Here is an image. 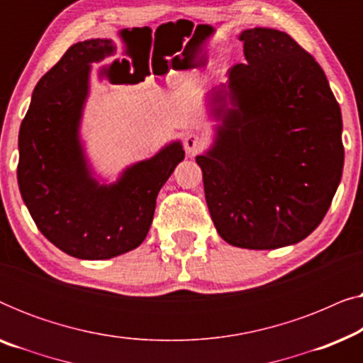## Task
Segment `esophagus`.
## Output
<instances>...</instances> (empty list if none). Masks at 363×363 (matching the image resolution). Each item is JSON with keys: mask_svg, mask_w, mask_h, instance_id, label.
Listing matches in <instances>:
<instances>
[{"mask_svg": "<svg viewBox=\"0 0 363 363\" xmlns=\"http://www.w3.org/2000/svg\"><path fill=\"white\" fill-rule=\"evenodd\" d=\"M203 147H205V140L196 133H188L185 137V150L188 155H196L198 152L203 150Z\"/></svg>", "mask_w": 363, "mask_h": 363, "instance_id": "obj_1", "label": "esophagus"}]
</instances>
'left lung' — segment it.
Segmentation results:
<instances>
[{
	"mask_svg": "<svg viewBox=\"0 0 363 363\" xmlns=\"http://www.w3.org/2000/svg\"><path fill=\"white\" fill-rule=\"evenodd\" d=\"M245 64L208 94L218 121L196 157L211 220L228 245L276 250L311 235L342 178V113L324 71L289 34L245 29Z\"/></svg>",
	"mask_w": 363,
	"mask_h": 363,
	"instance_id": "left-lung-1",
	"label": "left lung"
}]
</instances>
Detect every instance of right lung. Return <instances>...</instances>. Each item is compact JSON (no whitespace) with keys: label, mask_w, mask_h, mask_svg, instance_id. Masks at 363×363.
Wrapping results in <instances>:
<instances>
[{"label":"right lung","mask_w":363,"mask_h":363,"mask_svg":"<svg viewBox=\"0 0 363 363\" xmlns=\"http://www.w3.org/2000/svg\"><path fill=\"white\" fill-rule=\"evenodd\" d=\"M112 39H87L39 79L19 128L18 185L39 231L79 259L135 250L150 230L160 188L185 158L173 140L132 163L113 183L96 178L81 140L94 64L116 54Z\"/></svg>","instance_id":"add662e5"}]
</instances>
